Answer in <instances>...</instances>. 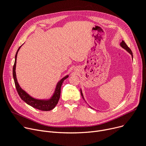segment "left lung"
Returning <instances> with one entry per match:
<instances>
[{"label": "left lung", "mask_w": 146, "mask_h": 146, "mask_svg": "<svg viewBox=\"0 0 146 146\" xmlns=\"http://www.w3.org/2000/svg\"><path fill=\"white\" fill-rule=\"evenodd\" d=\"M121 46L123 48H124L125 49H126L129 54H131V56H132V58H133V53H132V52H131V49L127 46V45H126V44L125 42V41H122V42H121ZM80 91H81V95H82V98H83V100H84V97H83V93H82V90H80Z\"/></svg>", "instance_id": "8db88e82"}]
</instances>
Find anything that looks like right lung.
<instances>
[{
	"instance_id": "add662e5",
	"label": "right lung",
	"mask_w": 146,
	"mask_h": 146,
	"mask_svg": "<svg viewBox=\"0 0 146 146\" xmlns=\"http://www.w3.org/2000/svg\"><path fill=\"white\" fill-rule=\"evenodd\" d=\"M22 45H21L19 48L18 49L16 56H15V64L13 65V78H14V81L15 83V86L17 90V91L18 92V94L21 100H23L25 102L29 104V105L31 106L33 108L38 109L39 110L43 111H49L52 110V109H54L55 106L57 105L60 96V89H61V86L62 85V83L63 81L65 80V79L67 78L68 77V75L65 76L63 77L62 79H61V80L58 83L55 91L54 95L50 98L49 100H37L31 97L30 95H29L27 92H26L25 91H24L19 86L17 80V77H16V59H17V56L18 52L21 48Z\"/></svg>"
}]
</instances>
